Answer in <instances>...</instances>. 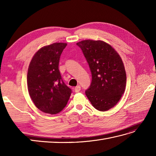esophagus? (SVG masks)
<instances>
[{
	"instance_id": "1",
	"label": "esophagus",
	"mask_w": 156,
	"mask_h": 156,
	"mask_svg": "<svg viewBox=\"0 0 156 156\" xmlns=\"http://www.w3.org/2000/svg\"><path fill=\"white\" fill-rule=\"evenodd\" d=\"M80 90H81V87H80V86H77V87H75V88H74V91H75V92H80Z\"/></svg>"
}]
</instances>
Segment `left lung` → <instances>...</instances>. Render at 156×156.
Masks as SVG:
<instances>
[{
    "instance_id": "1",
    "label": "left lung",
    "mask_w": 156,
    "mask_h": 156,
    "mask_svg": "<svg viewBox=\"0 0 156 156\" xmlns=\"http://www.w3.org/2000/svg\"><path fill=\"white\" fill-rule=\"evenodd\" d=\"M76 45L83 52L92 74L86 95L96 109L107 111L117 105L125 90L127 77L122 59L102 41L88 39Z\"/></svg>"
}]
</instances>
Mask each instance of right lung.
<instances>
[{"mask_svg":"<svg viewBox=\"0 0 156 156\" xmlns=\"http://www.w3.org/2000/svg\"><path fill=\"white\" fill-rule=\"evenodd\" d=\"M66 45L64 43H55L41 48L29 66V94L36 107L45 113L55 115L61 112L72 92L63 81L58 68Z\"/></svg>","mask_w":156,"mask_h":156,"instance_id":"right-lung-1","label":"right lung"}]
</instances>
